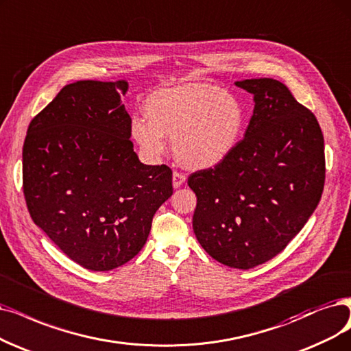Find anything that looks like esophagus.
Listing matches in <instances>:
<instances>
[{"label": "esophagus", "instance_id": "34e87169", "mask_svg": "<svg viewBox=\"0 0 351 351\" xmlns=\"http://www.w3.org/2000/svg\"><path fill=\"white\" fill-rule=\"evenodd\" d=\"M186 181V176L180 171H174L173 173V186L174 189H178L180 186H183V183Z\"/></svg>", "mask_w": 351, "mask_h": 351}]
</instances>
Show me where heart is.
Segmentation results:
<instances>
[{"label": "heart", "mask_w": 351, "mask_h": 351, "mask_svg": "<svg viewBox=\"0 0 351 351\" xmlns=\"http://www.w3.org/2000/svg\"><path fill=\"white\" fill-rule=\"evenodd\" d=\"M145 117L132 123V135L141 149L158 157L168 136L177 160L190 168L213 167L228 157L243 128L239 101L208 83H187L152 93Z\"/></svg>", "instance_id": "1"}]
</instances>
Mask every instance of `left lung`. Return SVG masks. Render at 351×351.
<instances>
[{
    "label": "left lung",
    "mask_w": 351,
    "mask_h": 351,
    "mask_svg": "<svg viewBox=\"0 0 351 351\" xmlns=\"http://www.w3.org/2000/svg\"><path fill=\"white\" fill-rule=\"evenodd\" d=\"M236 86L255 101L245 136L187 183L197 195L199 243L217 262L250 269L282 252L315 210L326 181L324 136L313 112L279 80Z\"/></svg>",
    "instance_id": "8db88e82"
}]
</instances>
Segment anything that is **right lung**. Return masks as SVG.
<instances>
[{
	"label": "right lung",
	"instance_id": "1",
	"mask_svg": "<svg viewBox=\"0 0 351 351\" xmlns=\"http://www.w3.org/2000/svg\"><path fill=\"white\" fill-rule=\"evenodd\" d=\"M128 83L66 85L32 119L23 147V191L30 216L64 255L110 271L138 255L152 217L173 194L171 168L139 162Z\"/></svg>",
	"mask_w": 351,
	"mask_h": 351
}]
</instances>
